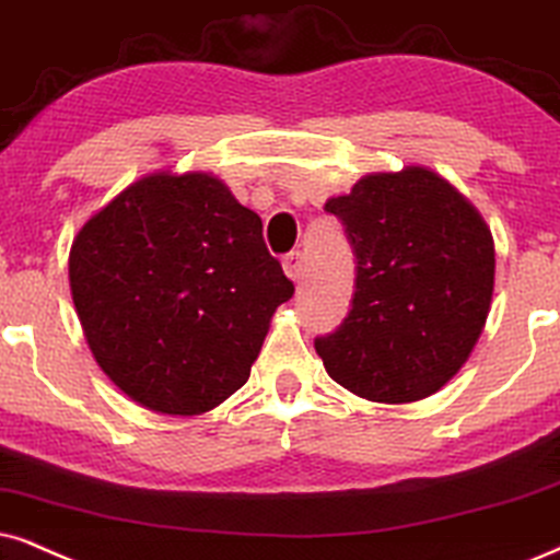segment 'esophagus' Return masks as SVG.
Returning <instances> with one entry per match:
<instances>
[{
    "label": "esophagus",
    "instance_id": "esophagus-1",
    "mask_svg": "<svg viewBox=\"0 0 560 560\" xmlns=\"http://www.w3.org/2000/svg\"><path fill=\"white\" fill-rule=\"evenodd\" d=\"M281 264H284V271H287L289 279H292V281H300L302 279V273H304V256H302L300 250L287 253Z\"/></svg>",
    "mask_w": 560,
    "mask_h": 560
}]
</instances>
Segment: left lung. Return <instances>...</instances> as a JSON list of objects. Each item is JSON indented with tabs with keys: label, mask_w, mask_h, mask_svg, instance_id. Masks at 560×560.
<instances>
[{
	"label": "left lung",
	"mask_w": 560,
	"mask_h": 560,
	"mask_svg": "<svg viewBox=\"0 0 560 560\" xmlns=\"http://www.w3.org/2000/svg\"><path fill=\"white\" fill-rule=\"evenodd\" d=\"M357 256L341 328L315 338L325 372L372 402H416L468 362L493 296L497 250L478 209L434 170L370 173L332 196Z\"/></svg>",
	"instance_id": "1"
}]
</instances>
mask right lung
Returning <instances> with one entry per match:
<instances>
[{
  "label": "right lung",
  "mask_w": 560,
  "mask_h": 560,
  "mask_svg": "<svg viewBox=\"0 0 560 560\" xmlns=\"http://www.w3.org/2000/svg\"><path fill=\"white\" fill-rule=\"evenodd\" d=\"M69 287L97 366L167 416L240 390L294 294L260 217L201 170H158L95 211L69 250Z\"/></svg>",
  "instance_id": "add662e5"
}]
</instances>
